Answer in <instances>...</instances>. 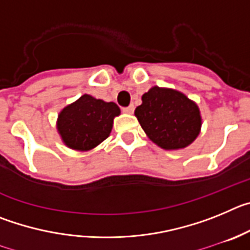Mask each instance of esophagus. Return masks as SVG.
Masks as SVG:
<instances>
[{
    "instance_id": "obj_1",
    "label": "esophagus",
    "mask_w": 250,
    "mask_h": 250,
    "mask_svg": "<svg viewBox=\"0 0 250 250\" xmlns=\"http://www.w3.org/2000/svg\"><path fill=\"white\" fill-rule=\"evenodd\" d=\"M134 109H135L134 105H130L127 106V107H123V111L126 112V114H132V112H134Z\"/></svg>"
}]
</instances>
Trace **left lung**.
<instances>
[{
	"label": "left lung",
	"mask_w": 250,
	"mask_h": 250,
	"mask_svg": "<svg viewBox=\"0 0 250 250\" xmlns=\"http://www.w3.org/2000/svg\"><path fill=\"white\" fill-rule=\"evenodd\" d=\"M141 127L163 149H182L191 144L202 126L198 106L182 92L158 86L143 95L135 109Z\"/></svg>",
	"instance_id": "1"
}]
</instances>
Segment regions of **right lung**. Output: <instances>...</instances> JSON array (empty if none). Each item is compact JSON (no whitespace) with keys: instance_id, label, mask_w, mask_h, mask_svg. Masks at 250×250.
<instances>
[{"instance_id":"1","label":"right lung","mask_w":250,"mask_h":250,"mask_svg":"<svg viewBox=\"0 0 250 250\" xmlns=\"http://www.w3.org/2000/svg\"><path fill=\"white\" fill-rule=\"evenodd\" d=\"M119 106L83 95L59 115L57 129L63 143L75 150H90L110 135Z\"/></svg>"}]
</instances>
